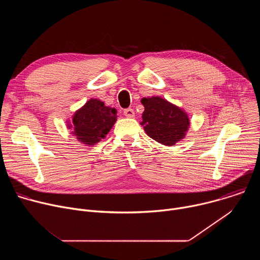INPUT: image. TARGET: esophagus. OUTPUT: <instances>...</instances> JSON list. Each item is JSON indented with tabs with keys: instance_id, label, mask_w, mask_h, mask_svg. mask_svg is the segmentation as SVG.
Segmentation results:
<instances>
[{
	"instance_id": "34e87169",
	"label": "esophagus",
	"mask_w": 260,
	"mask_h": 260,
	"mask_svg": "<svg viewBox=\"0 0 260 260\" xmlns=\"http://www.w3.org/2000/svg\"><path fill=\"white\" fill-rule=\"evenodd\" d=\"M123 114L128 118H133L135 116V111L132 108H127L123 111Z\"/></svg>"
}]
</instances>
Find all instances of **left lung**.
Returning a JSON list of instances; mask_svg holds the SVG:
<instances>
[{"instance_id":"obj_1","label":"left lung","mask_w":260,"mask_h":260,"mask_svg":"<svg viewBox=\"0 0 260 260\" xmlns=\"http://www.w3.org/2000/svg\"><path fill=\"white\" fill-rule=\"evenodd\" d=\"M141 102L145 107L141 124L150 138L173 146L185 137L189 119L181 109L159 96L144 98Z\"/></svg>"}]
</instances>
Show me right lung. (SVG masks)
Instances as JSON below:
<instances>
[{
	"label": "right lung",
	"mask_w": 260,
	"mask_h": 260,
	"mask_svg": "<svg viewBox=\"0 0 260 260\" xmlns=\"http://www.w3.org/2000/svg\"><path fill=\"white\" fill-rule=\"evenodd\" d=\"M117 110L91 99L74 114V134L80 142L94 145L104 139L116 121Z\"/></svg>",
	"instance_id": "right-lung-1"
}]
</instances>
